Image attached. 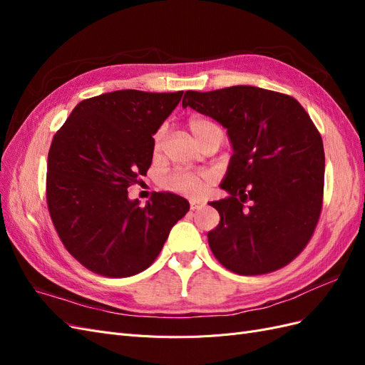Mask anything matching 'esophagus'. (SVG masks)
Returning <instances> with one entry per match:
<instances>
[{"mask_svg":"<svg viewBox=\"0 0 365 365\" xmlns=\"http://www.w3.org/2000/svg\"><path fill=\"white\" fill-rule=\"evenodd\" d=\"M202 207V202L201 201H196V200H192L190 201V208L193 210V212H195V210H197V208H201Z\"/></svg>","mask_w":365,"mask_h":365,"instance_id":"34e87169","label":"esophagus"}]
</instances>
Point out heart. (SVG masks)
<instances>
[{
	"label": "heart",
	"instance_id": "heart-1",
	"mask_svg": "<svg viewBox=\"0 0 365 365\" xmlns=\"http://www.w3.org/2000/svg\"><path fill=\"white\" fill-rule=\"evenodd\" d=\"M192 135L197 143H202L205 138L212 135L222 137V129L213 120L207 117H192L187 121ZM163 141V130H158L155 135V141H153V149L158 150ZM208 175L205 173H192V172H176L168 180L164 181L165 189L172 192L189 195V196H197L201 195L208 185Z\"/></svg>",
	"mask_w": 365,
	"mask_h": 365
}]
</instances>
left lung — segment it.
<instances>
[{
    "label": "left lung",
    "instance_id": "left-lung-1",
    "mask_svg": "<svg viewBox=\"0 0 365 365\" xmlns=\"http://www.w3.org/2000/svg\"><path fill=\"white\" fill-rule=\"evenodd\" d=\"M212 117L233 148L220 189L210 202L219 225L208 245L242 275L279 269L303 251L323 205L324 148L311 117L294 97L257 86L185 91L182 108Z\"/></svg>",
    "mask_w": 365,
    "mask_h": 365
}]
</instances>
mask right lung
<instances>
[{
	"label": "right lung",
	"mask_w": 365,
	"mask_h": 365,
	"mask_svg": "<svg viewBox=\"0 0 365 365\" xmlns=\"http://www.w3.org/2000/svg\"><path fill=\"white\" fill-rule=\"evenodd\" d=\"M184 91L120 90L77 103L53 137L47 164L50 216L85 268L129 277L153 263L189 201L155 192L145 207L128 187L146 175L160 126Z\"/></svg>",
	"instance_id": "1"
}]
</instances>
